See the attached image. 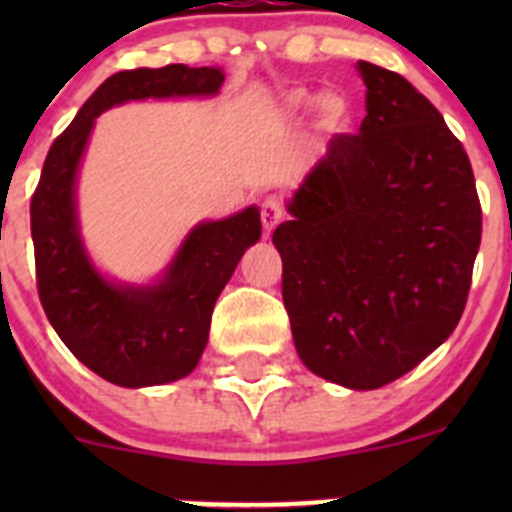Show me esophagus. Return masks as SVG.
<instances>
[{
  "label": "esophagus",
  "mask_w": 512,
  "mask_h": 512,
  "mask_svg": "<svg viewBox=\"0 0 512 512\" xmlns=\"http://www.w3.org/2000/svg\"><path fill=\"white\" fill-rule=\"evenodd\" d=\"M260 218L262 227H265V235L270 237L272 230H275V227L282 223V218H285V208H282V203L277 198H267L265 203H262Z\"/></svg>",
  "instance_id": "1"
}]
</instances>
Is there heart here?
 Masks as SVG:
<instances>
[{
  "mask_svg": "<svg viewBox=\"0 0 512 512\" xmlns=\"http://www.w3.org/2000/svg\"><path fill=\"white\" fill-rule=\"evenodd\" d=\"M285 103L292 113H304L312 106H317L319 126L329 133H344L352 126V101L344 94H337V91H324L322 96H314L309 94V91L297 89L287 96Z\"/></svg>",
  "mask_w": 512,
  "mask_h": 512,
  "instance_id": "obj_1",
  "label": "heart"
}]
</instances>
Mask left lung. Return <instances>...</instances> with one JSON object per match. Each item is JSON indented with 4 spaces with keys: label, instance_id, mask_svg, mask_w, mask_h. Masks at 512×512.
I'll return each mask as SVG.
<instances>
[{
    "label": "left lung",
    "instance_id": "1",
    "mask_svg": "<svg viewBox=\"0 0 512 512\" xmlns=\"http://www.w3.org/2000/svg\"><path fill=\"white\" fill-rule=\"evenodd\" d=\"M359 136L329 141L272 235L294 347L356 391L391 384L461 319L480 247L471 160L404 76L359 61Z\"/></svg>",
    "mask_w": 512,
    "mask_h": 512
}]
</instances>
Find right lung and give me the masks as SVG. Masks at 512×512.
Here are the masks:
<instances>
[{
    "label": "right lung",
    "mask_w": 512,
    "mask_h": 512,
    "mask_svg": "<svg viewBox=\"0 0 512 512\" xmlns=\"http://www.w3.org/2000/svg\"><path fill=\"white\" fill-rule=\"evenodd\" d=\"M225 74L213 66L133 69L108 76L49 148L32 198L39 299L71 354L126 389L188 376L205 352L210 317L237 262L262 235L257 205L225 220H203L185 235L163 275L128 285L103 275L86 252L76 183L96 118L146 98L215 96Z\"/></svg>",
    "instance_id": "right-lung-1"
}]
</instances>
